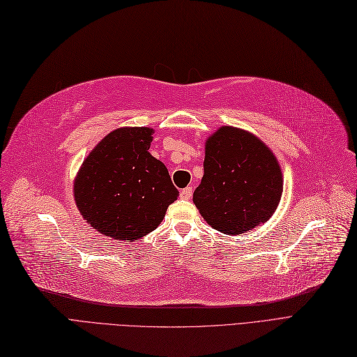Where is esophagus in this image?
<instances>
[{
    "label": "esophagus",
    "mask_w": 357,
    "mask_h": 357,
    "mask_svg": "<svg viewBox=\"0 0 357 357\" xmlns=\"http://www.w3.org/2000/svg\"><path fill=\"white\" fill-rule=\"evenodd\" d=\"M191 195H192V187H187V188L181 190V199L188 200V199H191Z\"/></svg>",
    "instance_id": "obj_1"
}]
</instances>
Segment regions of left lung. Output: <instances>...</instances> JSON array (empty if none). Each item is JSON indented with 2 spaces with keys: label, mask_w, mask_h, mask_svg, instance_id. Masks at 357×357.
<instances>
[{
  "label": "left lung",
  "mask_w": 357,
  "mask_h": 357,
  "mask_svg": "<svg viewBox=\"0 0 357 357\" xmlns=\"http://www.w3.org/2000/svg\"><path fill=\"white\" fill-rule=\"evenodd\" d=\"M204 175L192 194L203 220L238 236L266 224L278 209L283 175L278 158L258 136L221 126L204 144Z\"/></svg>",
  "instance_id": "obj_1"
}]
</instances>
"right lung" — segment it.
Listing matches in <instances>:
<instances>
[{
    "mask_svg": "<svg viewBox=\"0 0 357 357\" xmlns=\"http://www.w3.org/2000/svg\"><path fill=\"white\" fill-rule=\"evenodd\" d=\"M151 128H119L91 149L74 179L83 220L117 241L137 240L163 221L179 191L167 167L148 153Z\"/></svg>",
    "mask_w": 357,
    "mask_h": 357,
    "instance_id": "1",
    "label": "right lung"
}]
</instances>
